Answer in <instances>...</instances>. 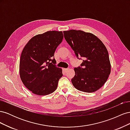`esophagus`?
<instances>
[{
  "label": "esophagus",
  "mask_w": 130,
  "mask_h": 130,
  "mask_svg": "<svg viewBox=\"0 0 130 130\" xmlns=\"http://www.w3.org/2000/svg\"><path fill=\"white\" fill-rule=\"evenodd\" d=\"M69 69V68H65V69H64V70L67 72L68 71Z\"/></svg>",
  "instance_id": "1"
}]
</instances>
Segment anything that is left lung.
Here are the masks:
<instances>
[{
	"label": "left lung",
	"mask_w": 130,
	"mask_h": 130,
	"mask_svg": "<svg viewBox=\"0 0 130 130\" xmlns=\"http://www.w3.org/2000/svg\"><path fill=\"white\" fill-rule=\"evenodd\" d=\"M63 34L76 56L84 59L81 67L74 68L75 76L72 79L74 87L86 93L96 91L111 73V66L105 45L93 34L81 30L64 31Z\"/></svg>",
	"instance_id": "left-lung-1"
}]
</instances>
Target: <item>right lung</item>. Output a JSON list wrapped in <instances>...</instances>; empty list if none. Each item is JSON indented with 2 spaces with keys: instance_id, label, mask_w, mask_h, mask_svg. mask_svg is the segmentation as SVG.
I'll list each match as a JSON object with an SVG mask.
<instances>
[{
  "instance_id": "1",
  "label": "right lung",
  "mask_w": 130,
  "mask_h": 130,
  "mask_svg": "<svg viewBox=\"0 0 130 130\" xmlns=\"http://www.w3.org/2000/svg\"><path fill=\"white\" fill-rule=\"evenodd\" d=\"M63 38L62 31H49L31 38L23 48L19 62V75L23 84L32 93L46 95L57 87L62 70L54 53Z\"/></svg>"
}]
</instances>
